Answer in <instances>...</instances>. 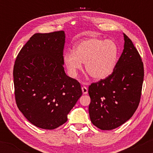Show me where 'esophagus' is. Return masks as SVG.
I'll use <instances>...</instances> for the list:
<instances>
[{"instance_id":"esophagus-1","label":"esophagus","mask_w":153,"mask_h":153,"mask_svg":"<svg viewBox=\"0 0 153 153\" xmlns=\"http://www.w3.org/2000/svg\"><path fill=\"white\" fill-rule=\"evenodd\" d=\"M82 91L83 94H88V88L85 86L82 87Z\"/></svg>"}]
</instances>
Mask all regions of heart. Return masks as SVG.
Wrapping results in <instances>:
<instances>
[{
  "label": "heart",
  "mask_w": 153,
  "mask_h": 153,
  "mask_svg": "<svg viewBox=\"0 0 153 153\" xmlns=\"http://www.w3.org/2000/svg\"><path fill=\"white\" fill-rule=\"evenodd\" d=\"M119 57L115 42L99 38H88L75 45L73 51L64 53L63 61L68 74L73 78L81 71L85 63V71L96 80L106 78L113 73Z\"/></svg>",
  "instance_id": "b5f03b06"
}]
</instances>
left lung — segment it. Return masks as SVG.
Returning a JSON list of instances; mask_svg holds the SVG:
<instances>
[{"mask_svg": "<svg viewBox=\"0 0 153 153\" xmlns=\"http://www.w3.org/2000/svg\"><path fill=\"white\" fill-rule=\"evenodd\" d=\"M123 34L124 50L113 73L88 87L91 121L102 130H111L129 120L141 97L143 62L131 40Z\"/></svg>", "mask_w": 153, "mask_h": 153, "instance_id": "8db88e82", "label": "left lung"}]
</instances>
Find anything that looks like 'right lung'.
<instances>
[{
  "label": "right lung",
  "instance_id": "right-lung-1",
  "mask_svg": "<svg viewBox=\"0 0 153 153\" xmlns=\"http://www.w3.org/2000/svg\"><path fill=\"white\" fill-rule=\"evenodd\" d=\"M64 31L33 35L22 47L13 67L17 106L29 122L54 129L82 95L80 84L64 71Z\"/></svg>",
  "mask_w": 153,
  "mask_h": 153
}]
</instances>
